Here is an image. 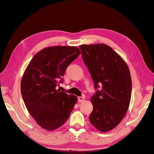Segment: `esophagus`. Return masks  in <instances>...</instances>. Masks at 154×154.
I'll use <instances>...</instances> for the list:
<instances>
[{"instance_id":"obj_1","label":"esophagus","mask_w":154,"mask_h":154,"mask_svg":"<svg viewBox=\"0 0 154 154\" xmlns=\"http://www.w3.org/2000/svg\"><path fill=\"white\" fill-rule=\"evenodd\" d=\"M78 101H79V102H82L84 101V97H78Z\"/></svg>"}]
</instances>
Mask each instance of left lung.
Returning <instances> with one entry per match:
<instances>
[{"mask_svg": "<svg viewBox=\"0 0 154 154\" xmlns=\"http://www.w3.org/2000/svg\"><path fill=\"white\" fill-rule=\"evenodd\" d=\"M82 57L94 82L93 109L89 119L101 132H108L120 123L129 107L132 80L123 59L105 44L79 46Z\"/></svg>", "mask_w": 154, "mask_h": 154, "instance_id": "8db88e82", "label": "left lung"}]
</instances>
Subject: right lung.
<instances>
[{
  "mask_svg": "<svg viewBox=\"0 0 154 154\" xmlns=\"http://www.w3.org/2000/svg\"><path fill=\"white\" fill-rule=\"evenodd\" d=\"M75 47H49L29 63L21 82V93L29 112L38 125L54 131L66 122L77 98L57 90L66 68L80 55Z\"/></svg>",
  "mask_w": 154,
  "mask_h": 154,
  "instance_id": "obj_1",
  "label": "right lung"
}]
</instances>
